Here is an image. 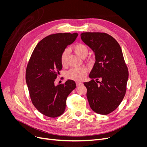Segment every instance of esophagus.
I'll list each match as a JSON object with an SVG mask.
<instances>
[{
	"instance_id": "esophagus-1",
	"label": "esophagus",
	"mask_w": 147,
	"mask_h": 147,
	"mask_svg": "<svg viewBox=\"0 0 147 147\" xmlns=\"http://www.w3.org/2000/svg\"><path fill=\"white\" fill-rule=\"evenodd\" d=\"M83 84V83L81 82H76V84H77V86H80L81 84Z\"/></svg>"
}]
</instances>
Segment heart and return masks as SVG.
I'll list each match as a JSON object with an SVG mask.
<instances>
[{
  "mask_svg": "<svg viewBox=\"0 0 147 147\" xmlns=\"http://www.w3.org/2000/svg\"><path fill=\"white\" fill-rule=\"evenodd\" d=\"M72 50L76 54L82 59L85 58L88 54V47L82 43H78L72 47ZM68 50L65 49L61 55V62L63 65H65L68 56ZM87 74V69L85 67H74L68 70L66 73L67 78L74 80H82Z\"/></svg>",
  "mask_w": 147,
  "mask_h": 147,
  "instance_id": "heart-1",
  "label": "heart"
}]
</instances>
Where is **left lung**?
<instances>
[{
    "mask_svg": "<svg viewBox=\"0 0 147 147\" xmlns=\"http://www.w3.org/2000/svg\"><path fill=\"white\" fill-rule=\"evenodd\" d=\"M80 36L95 56L89 75L91 80L84 83L89 104L94 112L107 115L118 107L126 93L129 74L121 48L106 33L83 32ZM99 79L100 82L97 81Z\"/></svg>",
    "mask_w": 147,
    "mask_h": 147,
    "instance_id": "1",
    "label": "left lung"
}]
</instances>
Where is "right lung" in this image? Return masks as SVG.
<instances>
[{
    "label": "right lung",
    "mask_w": 147,
    "mask_h": 147,
    "mask_svg": "<svg viewBox=\"0 0 147 147\" xmlns=\"http://www.w3.org/2000/svg\"><path fill=\"white\" fill-rule=\"evenodd\" d=\"M77 33H57L48 35L34 48L26 71V82L33 105L47 117L55 118L65 109L66 99L76 88L72 80L55 85L63 65L61 53L77 38Z\"/></svg>",
    "instance_id": "1"
}]
</instances>
